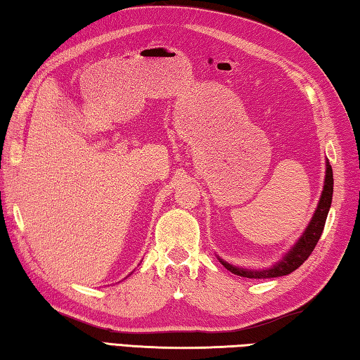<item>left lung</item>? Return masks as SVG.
I'll return each instance as SVG.
<instances>
[{"label": "left lung", "instance_id": "1", "mask_svg": "<svg viewBox=\"0 0 360 360\" xmlns=\"http://www.w3.org/2000/svg\"><path fill=\"white\" fill-rule=\"evenodd\" d=\"M332 193H334V174H332V167L329 162L326 163V181H324V188L321 193V198H319L318 207L315 214H313V219L310 225L307 226L304 236L300 238L296 245L291 248L288 255H285V258L280 261L271 269H263V271H252V269H243V267H236L225 263V261H220L228 271L236 274L239 277H247V278H274V277H282L288 276L292 271H296L297 267L304 263V261L310 257L313 248L316 247L319 238H321L326 219H328V212L332 202Z\"/></svg>", "mask_w": 360, "mask_h": 360}]
</instances>
